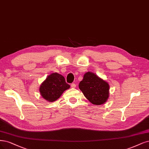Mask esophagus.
Returning <instances> with one entry per match:
<instances>
[{
	"mask_svg": "<svg viewBox=\"0 0 149 149\" xmlns=\"http://www.w3.org/2000/svg\"><path fill=\"white\" fill-rule=\"evenodd\" d=\"M71 88H75L76 87V84L75 83H72V84H71Z\"/></svg>",
	"mask_w": 149,
	"mask_h": 149,
	"instance_id": "1",
	"label": "esophagus"
}]
</instances>
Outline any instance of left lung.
I'll list each match as a JSON object with an SVG mask.
<instances>
[{
	"mask_svg": "<svg viewBox=\"0 0 149 149\" xmlns=\"http://www.w3.org/2000/svg\"><path fill=\"white\" fill-rule=\"evenodd\" d=\"M79 88L86 99L94 105L104 104L109 97V83L90 71L84 74L83 80L79 83Z\"/></svg>",
	"mask_w": 149,
	"mask_h": 149,
	"instance_id": "left-lung-1",
	"label": "left lung"
}]
</instances>
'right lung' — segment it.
Returning a JSON list of instances; mask_svg holds the SVG:
<instances>
[{
	"label": "right lung",
	"instance_id": "1",
	"mask_svg": "<svg viewBox=\"0 0 149 149\" xmlns=\"http://www.w3.org/2000/svg\"><path fill=\"white\" fill-rule=\"evenodd\" d=\"M70 86L66 83L65 78L57 73L47 76L39 87L40 95L44 99L52 102L60 98L63 92L68 89Z\"/></svg>",
	"mask_w": 149,
	"mask_h": 149
}]
</instances>
